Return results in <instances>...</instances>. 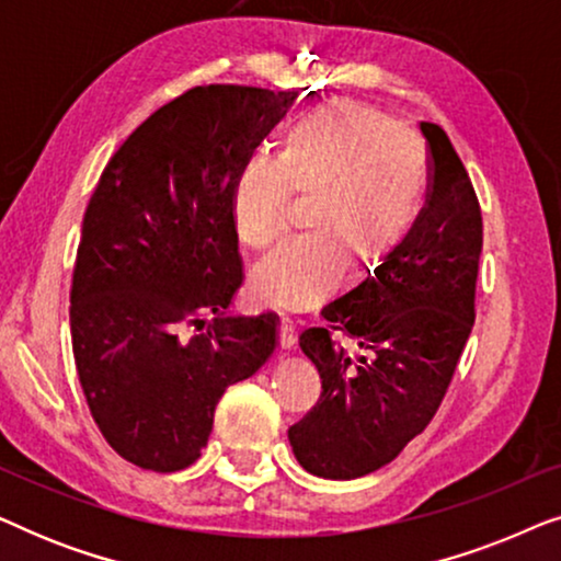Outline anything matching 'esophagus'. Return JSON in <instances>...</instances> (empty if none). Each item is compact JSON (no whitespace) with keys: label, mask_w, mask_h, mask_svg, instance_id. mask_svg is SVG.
Segmentation results:
<instances>
[{"label":"esophagus","mask_w":561,"mask_h":561,"mask_svg":"<svg viewBox=\"0 0 561 561\" xmlns=\"http://www.w3.org/2000/svg\"><path fill=\"white\" fill-rule=\"evenodd\" d=\"M278 344H280V350L296 347V327L288 317H280V321H278Z\"/></svg>","instance_id":"obj_1"}]
</instances>
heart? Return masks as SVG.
Here are the masks:
<instances>
[{
	"label": "heart",
	"mask_w": 561,
	"mask_h": 561,
	"mask_svg": "<svg viewBox=\"0 0 561 561\" xmlns=\"http://www.w3.org/2000/svg\"><path fill=\"white\" fill-rule=\"evenodd\" d=\"M317 196L311 229L275 250L252 275L260 301L306 311L340 286L344 248L382 257L424 211L426 152L390 114L329 104L286 129L280 156H252L234 186V227L244 248L265 252L283 234L294 196Z\"/></svg>",
	"instance_id": "heart-1"
}]
</instances>
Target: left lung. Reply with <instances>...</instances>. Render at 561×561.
I'll use <instances>...</instances> for the list:
<instances>
[{
    "instance_id": "obj_1",
    "label": "left lung",
    "mask_w": 561,
    "mask_h": 561,
    "mask_svg": "<svg viewBox=\"0 0 561 561\" xmlns=\"http://www.w3.org/2000/svg\"><path fill=\"white\" fill-rule=\"evenodd\" d=\"M421 133L428 194L416 227L298 340L321 396L288 439L304 470L327 480L380 470L424 432L474 324L480 202L447 133L432 122Z\"/></svg>"
}]
</instances>
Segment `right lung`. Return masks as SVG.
Segmentation results:
<instances>
[{"instance_id": "add662e5", "label": "right lung", "mask_w": 561, "mask_h": 561, "mask_svg": "<svg viewBox=\"0 0 561 561\" xmlns=\"http://www.w3.org/2000/svg\"><path fill=\"white\" fill-rule=\"evenodd\" d=\"M296 96L188 89L119 145L91 194L71 283L76 370L99 432L142 470L194 465L225 390L273 355L275 313L225 317L242 286L234 186Z\"/></svg>"}]
</instances>
